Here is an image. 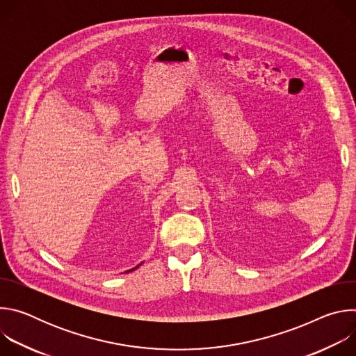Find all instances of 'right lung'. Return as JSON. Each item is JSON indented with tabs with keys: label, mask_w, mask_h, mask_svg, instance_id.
<instances>
[{
	"label": "right lung",
	"mask_w": 356,
	"mask_h": 356,
	"mask_svg": "<svg viewBox=\"0 0 356 356\" xmlns=\"http://www.w3.org/2000/svg\"><path fill=\"white\" fill-rule=\"evenodd\" d=\"M136 268H139V265H138V266H136ZM136 268H134V269H131V270H128V272H132V270H135V269H136Z\"/></svg>",
	"instance_id": "right-lung-1"
}]
</instances>
